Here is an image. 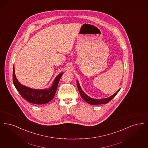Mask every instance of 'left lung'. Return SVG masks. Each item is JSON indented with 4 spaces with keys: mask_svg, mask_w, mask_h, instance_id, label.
I'll return each mask as SVG.
<instances>
[{
    "mask_svg": "<svg viewBox=\"0 0 148 148\" xmlns=\"http://www.w3.org/2000/svg\"><path fill=\"white\" fill-rule=\"evenodd\" d=\"M77 87L78 90L79 91V93L81 95L82 97L83 98L84 100L85 101L88 103L90 104V105H101V104H105V103H107L109 101L111 100L117 94L119 91L120 90V89H119L118 91L113 95H112L111 96L108 97V98H105V99H92L90 97L88 96L86 94H85L82 89L81 88L80 84L79 83L78 80L77 81Z\"/></svg>",
    "mask_w": 148,
    "mask_h": 148,
    "instance_id": "1",
    "label": "left lung"
}]
</instances>
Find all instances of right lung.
<instances>
[{"label": "right lung", "instance_id": "right-lung-1", "mask_svg": "<svg viewBox=\"0 0 148 148\" xmlns=\"http://www.w3.org/2000/svg\"><path fill=\"white\" fill-rule=\"evenodd\" d=\"M63 73H62L57 76L52 86L49 89L43 90L31 89L23 85L18 82L15 74L14 65L12 80L14 86L18 92L26 100L34 104L42 105L47 103L53 99L57 89L59 80Z\"/></svg>", "mask_w": 148, "mask_h": 148}]
</instances>
